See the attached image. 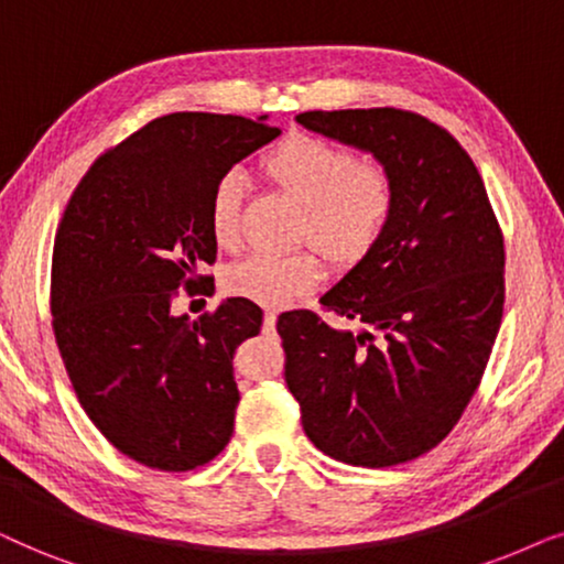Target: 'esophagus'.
Listing matches in <instances>:
<instances>
[{"mask_svg": "<svg viewBox=\"0 0 564 564\" xmlns=\"http://www.w3.org/2000/svg\"><path fill=\"white\" fill-rule=\"evenodd\" d=\"M275 319H278V314H275L273 310H268V312H265V319H262V329H265V333H273Z\"/></svg>", "mask_w": 564, "mask_h": 564, "instance_id": "obj_1", "label": "esophagus"}]
</instances>
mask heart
Returning <instances> with one entry per match:
<instances>
[{"label": "heart", "instance_id": "b5f03b06", "mask_svg": "<svg viewBox=\"0 0 564 564\" xmlns=\"http://www.w3.org/2000/svg\"><path fill=\"white\" fill-rule=\"evenodd\" d=\"M273 183L306 206L302 239H312L335 268L348 270L373 252L392 221L397 183L387 164L356 160L350 149L294 133L262 156ZM245 177L237 170L216 180L208 198V231L221 250L239 242ZM322 262L314 250L250 254L224 270L221 286L231 296L262 306H286L317 289Z\"/></svg>", "mask_w": 564, "mask_h": 564}]
</instances>
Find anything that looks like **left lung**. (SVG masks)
I'll return each instance as SVG.
<instances>
[{
	"label": "left lung",
	"mask_w": 564,
	"mask_h": 564,
	"mask_svg": "<svg viewBox=\"0 0 564 564\" xmlns=\"http://www.w3.org/2000/svg\"><path fill=\"white\" fill-rule=\"evenodd\" d=\"M304 129L371 152L392 170L397 206L373 252L314 312L278 317L286 384L319 452L394 467L431 452L477 392L506 302V247L475 162L446 129L397 108L310 110Z\"/></svg>",
	"instance_id": "obj_1"
}]
</instances>
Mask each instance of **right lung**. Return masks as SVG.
<instances>
[{
    "label": "right lung",
    "mask_w": 564,
    "mask_h": 564,
    "mask_svg": "<svg viewBox=\"0 0 564 564\" xmlns=\"http://www.w3.org/2000/svg\"><path fill=\"white\" fill-rule=\"evenodd\" d=\"M265 118L149 120L97 156L58 224L51 262L58 352L93 425L149 469L204 467L235 431L231 358L260 333L262 310L235 296L187 322L172 302L177 289L206 291L198 270L216 260L208 198L224 172L281 133Z\"/></svg>",
    "instance_id": "1"
}]
</instances>
